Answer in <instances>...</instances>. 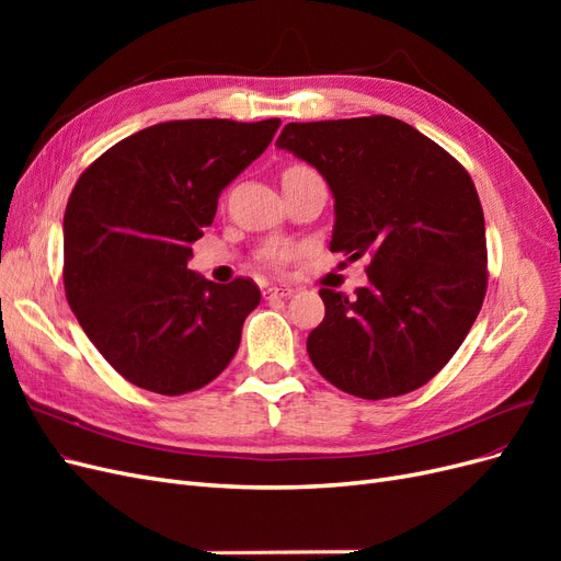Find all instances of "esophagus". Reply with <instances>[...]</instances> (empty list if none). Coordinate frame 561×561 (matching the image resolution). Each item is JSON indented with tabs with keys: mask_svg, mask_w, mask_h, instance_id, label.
<instances>
[{
	"mask_svg": "<svg viewBox=\"0 0 561 561\" xmlns=\"http://www.w3.org/2000/svg\"><path fill=\"white\" fill-rule=\"evenodd\" d=\"M295 290H293V287L290 285H274V287H266V290H264V297L266 299H274V297H290Z\"/></svg>",
	"mask_w": 561,
	"mask_h": 561,
	"instance_id": "34e87169",
	"label": "esophagus"
}]
</instances>
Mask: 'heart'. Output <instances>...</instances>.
I'll return each mask as SVG.
<instances>
[{
  "instance_id": "b5f03b06",
  "label": "heart",
  "mask_w": 561,
  "mask_h": 561,
  "mask_svg": "<svg viewBox=\"0 0 561 561\" xmlns=\"http://www.w3.org/2000/svg\"><path fill=\"white\" fill-rule=\"evenodd\" d=\"M301 168H307V165H301V163H295V165H287V168H285V171H283V175H285V173H295V171H301ZM274 257H276V260H280V257H283V254H280V252H276V254H274Z\"/></svg>"
}]
</instances>
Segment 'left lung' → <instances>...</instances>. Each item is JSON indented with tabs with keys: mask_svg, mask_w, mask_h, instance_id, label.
I'll return each instance as SVG.
<instances>
[{
	"mask_svg": "<svg viewBox=\"0 0 561 561\" xmlns=\"http://www.w3.org/2000/svg\"><path fill=\"white\" fill-rule=\"evenodd\" d=\"M276 147L328 180L332 252L369 254L355 297L320 287L313 367L365 400L428 383L463 344L486 295V236L466 168L393 116L287 124Z\"/></svg>",
	"mask_w": 561,
	"mask_h": 561,
	"instance_id": "8db88e82",
	"label": "left lung"
}]
</instances>
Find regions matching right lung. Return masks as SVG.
<instances>
[{
  "label": "right lung",
  "instance_id": "1",
  "mask_svg": "<svg viewBox=\"0 0 561 561\" xmlns=\"http://www.w3.org/2000/svg\"><path fill=\"white\" fill-rule=\"evenodd\" d=\"M280 118L165 122L128 135L77 180L65 208V297L103 358L151 393L210 383L260 304L252 278L186 268L217 196L274 140Z\"/></svg>",
  "mask_w": 561,
  "mask_h": 561
}]
</instances>
